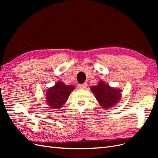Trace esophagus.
<instances>
[{
    "label": "esophagus",
    "instance_id": "1",
    "mask_svg": "<svg viewBox=\"0 0 158 158\" xmlns=\"http://www.w3.org/2000/svg\"><path fill=\"white\" fill-rule=\"evenodd\" d=\"M88 86V84L87 83H84V84H80V88L81 89H85L87 88Z\"/></svg>",
    "mask_w": 158,
    "mask_h": 158
}]
</instances>
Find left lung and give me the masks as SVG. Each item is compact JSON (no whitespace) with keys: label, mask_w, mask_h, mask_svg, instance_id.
Here are the masks:
<instances>
[{"label":"left lung","mask_w":158,"mask_h":158,"mask_svg":"<svg viewBox=\"0 0 158 158\" xmlns=\"http://www.w3.org/2000/svg\"><path fill=\"white\" fill-rule=\"evenodd\" d=\"M90 89L104 109L115 106L121 98V89L109 86L103 81H99L96 85L92 86Z\"/></svg>","instance_id":"obj_1"}]
</instances>
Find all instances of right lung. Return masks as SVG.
Instances as JSON below:
<instances>
[{"label":"right lung","mask_w":158,"mask_h":158,"mask_svg":"<svg viewBox=\"0 0 158 158\" xmlns=\"http://www.w3.org/2000/svg\"><path fill=\"white\" fill-rule=\"evenodd\" d=\"M73 89H74L73 85H67L59 81L54 86L47 89L45 95L47 105L52 109H60L67 101Z\"/></svg>","instance_id":"1"}]
</instances>
